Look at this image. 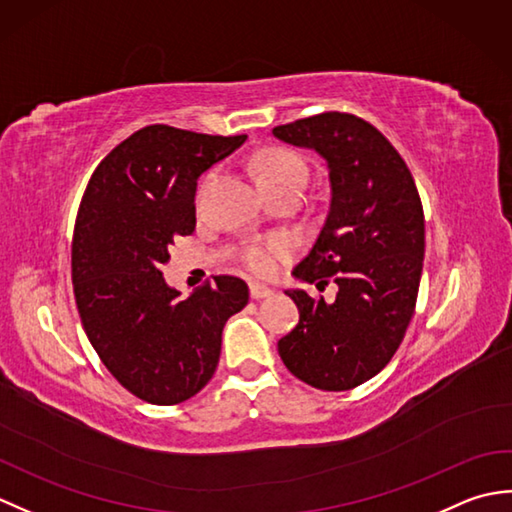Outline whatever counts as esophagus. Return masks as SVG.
Instances as JSON below:
<instances>
[{
  "label": "esophagus",
  "instance_id": "obj_1",
  "mask_svg": "<svg viewBox=\"0 0 512 512\" xmlns=\"http://www.w3.org/2000/svg\"><path fill=\"white\" fill-rule=\"evenodd\" d=\"M250 297H253L255 301L268 299V297H273V290H270L268 286H262V284H250Z\"/></svg>",
  "mask_w": 512,
  "mask_h": 512
}]
</instances>
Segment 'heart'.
Returning <instances> with one entry per match:
<instances>
[{
  "mask_svg": "<svg viewBox=\"0 0 512 512\" xmlns=\"http://www.w3.org/2000/svg\"><path fill=\"white\" fill-rule=\"evenodd\" d=\"M257 180L266 187H277V184H301L306 187L308 182V165L301 156L292 154L288 149H266L255 158ZM290 255L288 239L273 237L262 239V242H250L242 250V262L248 270H253L259 277L273 275L277 266Z\"/></svg>",
  "mask_w": 512,
  "mask_h": 512,
  "instance_id": "1",
  "label": "heart"
}]
</instances>
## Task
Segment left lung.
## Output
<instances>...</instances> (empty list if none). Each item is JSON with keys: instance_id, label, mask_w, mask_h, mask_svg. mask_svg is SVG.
<instances>
[{"instance_id": "obj_1", "label": "left lung", "mask_w": 512, "mask_h": 512, "mask_svg": "<svg viewBox=\"0 0 512 512\" xmlns=\"http://www.w3.org/2000/svg\"><path fill=\"white\" fill-rule=\"evenodd\" d=\"M273 134L328 162V217L292 275L317 288L330 279L339 286L332 303L288 290L299 323L279 339V356L312 387L354 389L391 361L416 310L424 259L416 182L394 145L354 114L323 112Z\"/></svg>"}]
</instances>
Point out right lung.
Returning <instances> with one entry per match:
<instances>
[{
    "instance_id": "add662e5",
    "label": "right lung",
    "mask_w": 512,
    "mask_h": 512,
    "mask_svg": "<svg viewBox=\"0 0 512 512\" xmlns=\"http://www.w3.org/2000/svg\"><path fill=\"white\" fill-rule=\"evenodd\" d=\"M244 140L149 125L101 160L83 193L72 237L83 330L118 383L151 405L209 383L224 323L248 303L239 277L217 275L182 299L160 273L173 242L195 231L198 178Z\"/></svg>"
}]
</instances>
